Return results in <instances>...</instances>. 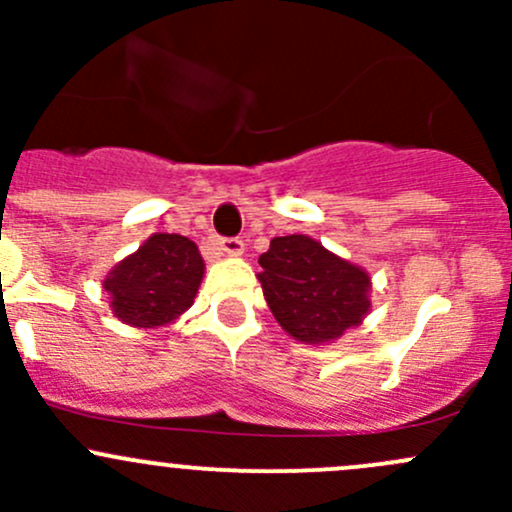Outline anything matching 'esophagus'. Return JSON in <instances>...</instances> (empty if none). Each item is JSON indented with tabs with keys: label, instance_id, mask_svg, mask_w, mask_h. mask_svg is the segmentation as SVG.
Listing matches in <instances>:
<instances>
[{
	"label": "esophagus",
	"instance_id": "34e87169",
	"mask_svg": "<svg viewBox=\"0 0 512 512\" xmlns=\"http://www.w3.org/2000/svg\"><path fill=\"white\" fill-rule=\"evenodd\" d=\"M215 247H218V250H223L225 255L235 257L245 250V242H242L240 237H215Z\"/></svg>",
	"mask_w": 512,
	"mask_h": 512
}]
</instances>
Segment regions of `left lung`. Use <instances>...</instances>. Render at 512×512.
I'll use <instances>...</instances> for the list:
<instances>
[{
	"instance_id": "1",
	"label": "left lung",
	"mask_w": 512,
	"mask_h": 512,
	"mask_svg": "<svg viewBox=\"0 0 512 512\" xmlns=\"http://www.w3.org/2000/svg\"><path fill=\"white\" fill-rule=\"evenodd\" d=\"M257 280L277 324L302 344H329L371 309V277L309 235H285L260 255Z\"/></svg>"
}]
</instances>
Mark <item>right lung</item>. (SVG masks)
Wrapping results in <instances>:
<instances>
[{
  "label": "right lung",
  "instance_id": "obj_1",
  "mask_svg": "<svg viewBox=\"0 0 512 512\" xmlns=\"http://www.w3.org/2000/svg\"><path fill=\"white\" fill-rule=\"evenodd\" d=\"M205 262L193 240L156 232L103 280L118 322L138 329L173 324L195 302Z\"/></svg>",
  "mask_w": 512,
  "mask_h": 512
}]
</instances>
